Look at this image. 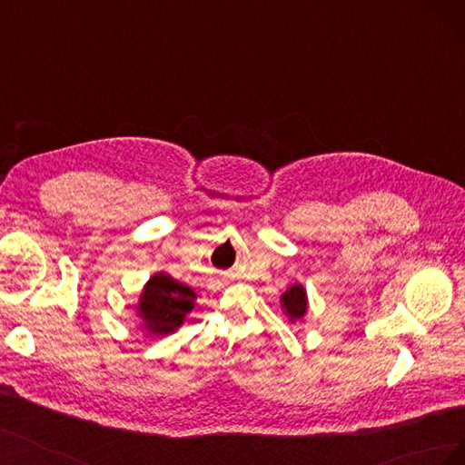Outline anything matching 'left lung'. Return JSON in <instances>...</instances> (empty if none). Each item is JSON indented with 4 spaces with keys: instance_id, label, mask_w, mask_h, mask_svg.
<instances>
[{
    "instance_id": "8db88e82",
    "label": "left lung",
    "mask_w": 465,
    "mask_h": 465,
    "mask_svg": "<svg viewBox=\"0 0 465 465\" xmlns=\"http://www.w3.org/2000/svg\"><path fill=\"white\" fill-rule=\"evenodd\" d=\"M281 306H283V311L291 322L302 320V316L306 314V306H308L304 287L299 283L289 287L283 294H281Z\"/></svg>"
}]
</instances>
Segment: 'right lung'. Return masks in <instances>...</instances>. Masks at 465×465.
<instances>
[{"label": "right lung", "mask_w": 465, "mask_h": 465, "mask_svg": "<svg viewBox=\"0 0 465 465\" xmlns=\"http://www.w3.org/2000/svg\"><path fill=\"white\" fill-rule=\"evenodd\" d=\"M195 292L166 273H154L139 294L137 314L149 335L174 333L192 312Z\"/></svg>", "instance_id": "add662e5"}]
</instances>
